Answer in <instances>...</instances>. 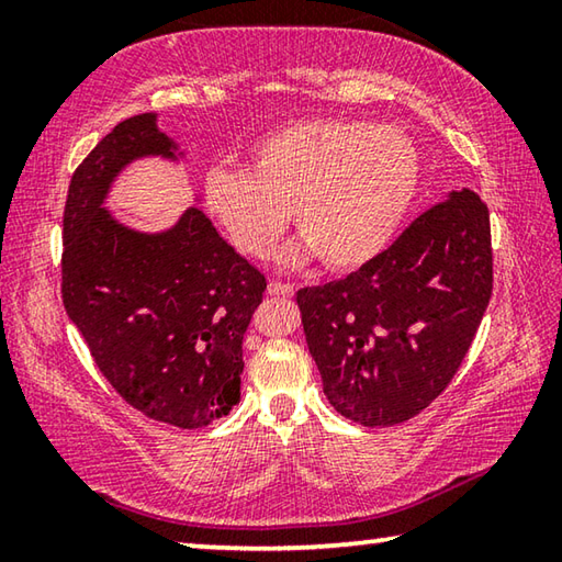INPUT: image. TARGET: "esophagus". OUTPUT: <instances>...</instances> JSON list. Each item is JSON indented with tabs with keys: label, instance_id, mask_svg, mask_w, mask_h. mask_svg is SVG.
Segmentation results:
<instances>
[{
	"label": "esophagus",
	"instance_id": "1",
	"mask_svg": "<svg viewBox=\"0 0 562 562\" xmlns=\"http://www.w3.org/2000/svg\"><path fill=\"white\" fill-rule=\"evenodd\" d=\"M268 294H272V297H292L294 288H292V284H288V282L272 280V282L268 284Z\"/></svg>",
	"mask_w": 562,
	"mask_h": 562
}]
</instances>
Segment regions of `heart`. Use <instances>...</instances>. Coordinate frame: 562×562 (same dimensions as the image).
Segmentation results:
<instances>
[{"label":"heart","mask_w":562,"mask_h":562,"mask_svg":"<svg viewBox=\"0 0 562 562\" xmlns=\"http://www.w3.org/2000/svg\"><path fill=\"white\" fill-rule=\"evenodd\" d=\"M418 178V150L404 131L357 119H304L255 140L247 170L213 168L203 198L247 258H268L292 213L302 240L284 260L317 252L329 270H357L392 245Z\"/></svg>","instance_id":"b5f03b06"}]
</instances>
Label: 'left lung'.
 <instances>
[{"instance_id": "1", "label": "left lung", "mask_w": 562, "mask_h": 562, "mask_svg": "<svg viewBox=\"0 0 562 562\" xmlns=\"http://www.w3.org/2000/svg\"><path fill=\"white\" fill-rule=\"evenodd\" d=\"M493 290L488 207L453 190L345 280L297 292L329 404L394 426L439 396L469 351Z\"/></svg>"}]
</instances>
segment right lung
Masks as SVG:
<instances>
[{"label": "right lung", "instance_id": "right-lung-1", "mask_svg": "<svg viewBox=\"0 0 562 562\" xmlns=\"http://www.w3.org/2000/svg\"><path fill=\"white\" fill-rule=\"evenodd\" d=\"M148 156L180 154L156 113H138L74 170L61 297L123 402L156 422L201 429L240 402L243 337L268 280L201 207H188L164 233L133 231L103 207L121 170Z\"/></svg>", "mask_w": 562, "mask_h": 562}]
</instances>
